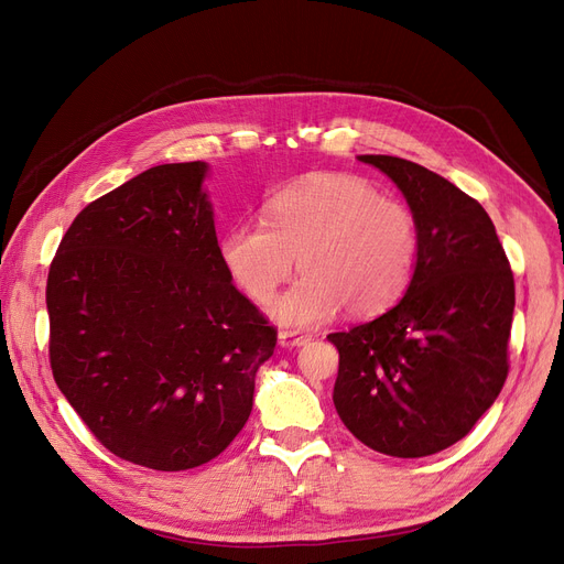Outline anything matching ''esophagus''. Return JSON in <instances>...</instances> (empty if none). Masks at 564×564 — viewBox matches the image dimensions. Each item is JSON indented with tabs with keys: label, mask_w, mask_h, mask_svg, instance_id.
I'll use <instances>...</instances> for the list:
<instances>
[{
	"label": "esophagus",
	"mask_w": 564,
	"mask_h": 564,
	"mask_svg": "<svg viewBox=\"0 0 564 564\" xmlns=\"http://www.w3.org/2000/svg\"><path fill=\"white\" fill-rule=\"evenodd\" d=\"M279 343L283 348H300V346H306L308 336L297 332H279Z\"/></svg>",
	"instance_id": "34e87169"
}]
</instances>
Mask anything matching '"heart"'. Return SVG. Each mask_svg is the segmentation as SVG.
Returning <instances> with one entry per match:
<instances>
[{"label": "heart", "instance_id": "heart-1", "mask_svg": "<svg viewBox=\"0 0 564 564\" xmlns=\"http://www.w3.org/2000/svg\"><path fill=\"white\" fill-rule=\"evenodd\" d=\"M262 221L228 228L218 260L237 290L264 304L297 258L304 276L269 306L292 332L325 325L340 306L359 317L382 313L405 292L420 256L412 212L352 175H315L274 193Z\"/></svg>", "mask_w": 564, "mask_h": 564}]
</instances>
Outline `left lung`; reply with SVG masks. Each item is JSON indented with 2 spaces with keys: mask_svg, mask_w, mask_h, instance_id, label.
Here are the masks:
<instances>
[{
  "mask_svg": "<svg viewBox=\"0 0 564 564\" xmlns=\"http://www.w3.org/2000/svg\"><path fill=\"white\" fill-rule=\"evenodd\" d=\"M399 186L420 256L403 300L327 338L338 350L334 405L348 431L387 456L452 447L507 380L513 274L486 209L429 167L361 154Z\"/></svg>",
  "mask_w": 564,
  "mask_h": 564,
  "instance_id": "1",
  "label": "left lung"
}]
</instances>
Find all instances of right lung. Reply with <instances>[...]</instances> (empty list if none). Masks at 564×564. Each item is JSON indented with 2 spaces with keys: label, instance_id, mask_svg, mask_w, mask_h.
<instances>
[{
  "label": "right lung",
  "instance_id": "obj_1",
  "mask_svg": "<svg viewBox=\"0 0 564 564\" xmlns=\"http://www.w3.org/2000/svg\"><path fill=\"white\" fill-rule=\"evenodd\" d=\"M207 173L154 165L89 203L45 288L59 391L106 449L163 473L232 443L276 348L218 260Z\"/></svg>",
  "mask_w": 564,
  "mask_h": 564
}]
</instances>
